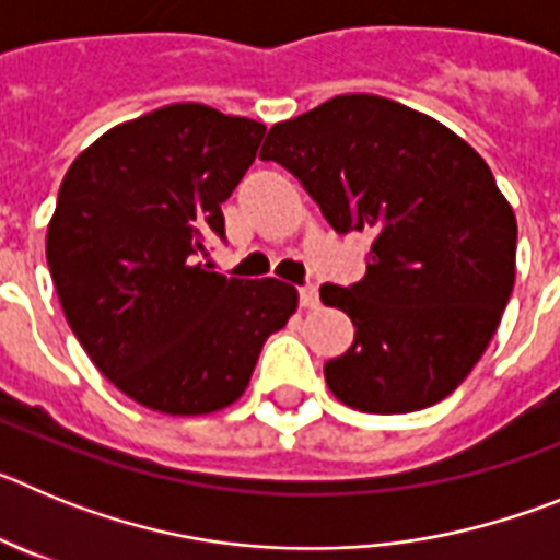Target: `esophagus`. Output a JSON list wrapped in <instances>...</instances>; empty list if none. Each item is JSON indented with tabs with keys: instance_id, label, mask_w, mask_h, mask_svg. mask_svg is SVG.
I'll return each mask as SVG.
<instances>
[{
	"instance_id": "1",
	"label": "esophagus",
	"mask_w": 560,
	"mask_h": 560,
	"mask_svg": "<svg viewBox=\"0 0 560 560\" xmlns=\"http://www.w3.org/2000/svg\"><path fill=\"white\" fill-rule=\"evenodd\" d=\"M300 305H303V308H316V305H319V291H316V285H303V289H300Z\"/></svg>"
}]
</instances>
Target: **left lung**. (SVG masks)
I'll return each instance as SVG.
<instances>
[{
	"label": "left lung",
	"mask_w": 560,
	"mask_h": 560,
	"mask_svg": "<svg viewBox=\"0 0 560 560\" xmlns=\"http://www.w3.org/2000/svg\"><path fill=\"white\" fill-rule=\"evenodd\" d=\"M260 160L294 173L339 235H373L368 275L319 289L355 328L325 361L330 393L373 415L454 393L516 280V215L482 156L427 114L339 95L271 126Z\"/></svg>",
	"instance_id": "obj_1"
}]
</instances>
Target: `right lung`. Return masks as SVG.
Returning <instances> with one entry per match:
<instances>
[{"mask_svg":"<svg viewBox=\"0 0 560 560\" xmlns=\"http://www.w3.org/2000/svg\"><path fill=\"white\" fill-rule=\"evenodd\" d=\"M264 133L249 117L173 103L103 133L63 176L49 275L89 359L142 407H230L296 311L294 285L196 264L212 235L226 241L221 205Z\"/></svg>","mask_w":560,"mask_h":560,"instance_id":"right-lung-1","label":"right lung"}]
</instances>
